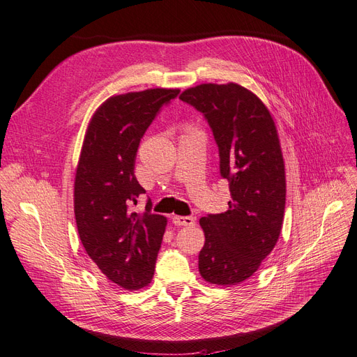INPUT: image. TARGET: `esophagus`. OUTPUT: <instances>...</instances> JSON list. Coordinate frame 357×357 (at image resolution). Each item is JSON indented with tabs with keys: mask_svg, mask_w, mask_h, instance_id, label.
I'll list each match as a JSON object with an SVG mask.
<instances>
[{
	"mask_svg": "<svg viewBox=\"0 0 357 357\" xmlns=\"http://www.w3.org/2000/svg\"><path fill=\"white\" fill-rule=\"evenodd\" d=\"M172 221H174L175 225H179V227H192L195 224V220L192 216H174L172 218Z\"/></svg>",
	"mask_w": 357,
	"mask_h": 357,
	"instance_id": "1",
	"label": "esophagus"
}]
</instances>
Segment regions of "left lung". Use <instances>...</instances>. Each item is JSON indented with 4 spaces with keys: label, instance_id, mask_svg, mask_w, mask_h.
<instances>
[{
    "label": "left lung",
    "instance_id": "1",
    "mask_svg": "<svg viewBox=\"0 0 357 357\" xmlns=\"http://www.w3.org/2000/svg\"><path fill=\"white\" fill-rule=\"evenodd\" d=\"M179 99L208 121L231 194L227 212L200 220L206 241L199 271L209 283L237 284L259 268L280 236L286 181L278 130L266 105L234 83L195 86Z\"/></svg>",
    "mask_w": 357,
    "mask_h": 357
}]
</instances>
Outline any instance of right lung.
<instances>
[{
    "label": "right lung",
    "instance_id": "obj_1",
    "mask_svg": "<svg viewBox=\"0 0 357 357\" xmlns=\"http://www.w3.org/2000/svg\"><path fill=\"white\" fill-rule=\"evenodd\" d=\"M178 95L176 89H149L109 98L91 119L79 155L74 187L79 238L100 273L129 291L151 282L166 228V218L149 208L133 212L145 194L135 176L136 153Z\"/></svg>",
    "mask_w": 357,
    "mask_h": 357
}]
</instances>
